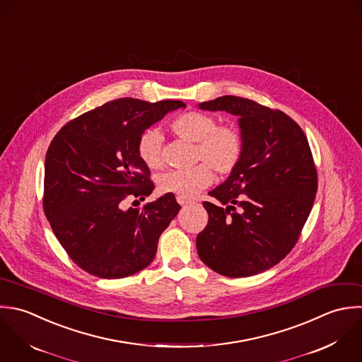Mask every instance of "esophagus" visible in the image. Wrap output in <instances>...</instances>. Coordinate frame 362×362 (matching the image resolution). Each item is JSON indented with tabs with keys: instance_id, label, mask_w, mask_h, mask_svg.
<instances>
[{
	"instance_id": "1",
	"label": "esophagus",
	"mask_w": 362,
	"mask_h": 362,
	"mask_svg": "<svg viewBox=\"0 0 362 362\" xmlns=\"http://www.w3.org/2000/svg\"><path fill=\"white\" fill-rule=\"evenodd\" d=\"M176 200H177V203H179L180 206H187V204H192V203H193L192 200H189V199H186V197H180V196H177Z\"/></svg>"
}]
</instances>
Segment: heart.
<instances>
[{
	"label": "heart",
	"instance_id": "heart-1",
	"mask_svg": "<svg viewBox=\"0 0 362 362\" xmlns=\"http://www.w3.org/2000/svg\"><path fill=\"white\" fill-rule=\"evenodd\" d=\"M172 131L190 142H196L193 159L203 160L189 169H170L158 177L162 192L180 197H192L213 182V170L220 176L231 175L244 155V138L234 125H218L216 117L189 111L170 122ZM141 160L151 169L162 166V134L156 128L145 129L136 142Z\"/></svg>",
	"mask_w": 362,
	"mask_h": 362
}]
</instances>
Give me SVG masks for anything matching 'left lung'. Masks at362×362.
<instances>
[{
    "instance_id": "8db88e82",
    "label": "left lung",
    "mask_w": 362,
    "mask_h": 362,
    "mask_svg": "<svg viewBox=\"0 0 362 362\" xmlns=\"http://www.w3.org/2000/svg\"><path fill=\"white\" fill-rule=\"evenodd\" d=\"M199 108L240 117L244 138L238 168L209 192L218 203H203L199 257L228 278L261 274L292 251L312 211L317 170L308 138L289 115L248 98L223 95Z\"/></svg>"
}]
</instances>
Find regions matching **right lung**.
Masks as SVG:
<instances>
[{"label":"right lung","mask_w":362,"mask_h":362,"mask_svg":"<svg viewBox=\"0 0 362 362\" xmlns=\"http://www.w3.org/2000/svg\"><path fill=\"white\" fill-rule=\"evenodd\" d=\"M185 107L179 100H112L69 121L50 142L45 216L70 259L90 275L121 279L153 261L159 237L180 206L173 193L142 209H124V202L145 200L155 187L136 152L139 135Z\"/></svg>","instance_id":"add662e5"}]
</instances>
